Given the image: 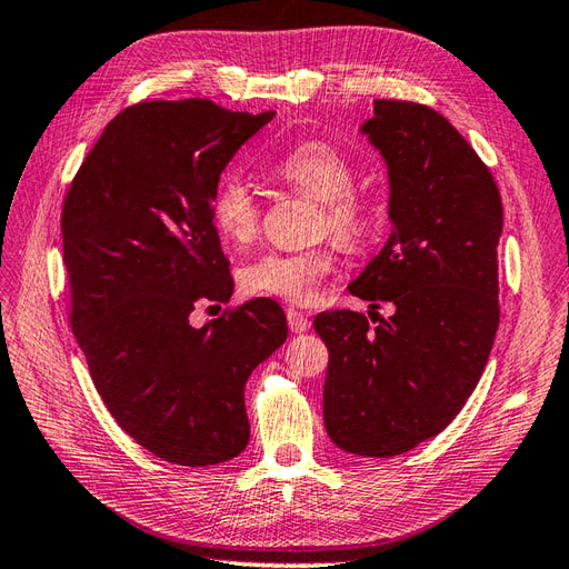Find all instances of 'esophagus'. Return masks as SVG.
I'll list each match as a JSON object with an SVG mask.
<instances>
[{"label":"esophagus","mask_w":569,"mask_h":569,"mask_svg":"<svg viewBox=\"0 0 569 569\" xmlns=\"http://www.w3.org/2000/svg\"><path fill=\"white\" fill-rule=\"evenodd\" d=\"M286 315H288V327H290V331H293V333H305L307 329L312 327L310 317L298 312V310H288Z\"/></svg>","instance_id":"1"}]
</instances>
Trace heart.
Wrapping results in <instances>:
<instances>
[{"label": "heart", "instance_id": "b5f03b06", "mask_svg": "<svg viewBox=\"0 0 569 569\" xmlns=\"http://www.w3.org/2000/svg\"><path fill=\"white\" fill-rule=\"evenodd\" d=\"M273 176L288 188L319 202V231L333 236L340 246L355 248L371 231V209L352 192L355 169L327 142H302L273 167ZM212 223L229 246L242 248L257 236L259 202L252 190L231 176L214 190ZM333 269L329 248L302 252H264L240 269V288L248 296L279 298L288 302L315 300L321 281Z\"/></svg>", "mask_w": 569, "mask_h": 569}]
</instances>
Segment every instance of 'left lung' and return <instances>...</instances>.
I'll use <instances>...</instances> for the list:
<instances>
[{
  "instance_id": "8db88e82",
  "label": "left lung",
  "mask_w": 569,
  "mask_h": 569,
  "mask_svg": "<svg viewBox=\"0 0 569 569\" xmlns=\"http://www.w3.org/2000/svg\"><path fill=\"white\" fill-rule=\"evenodd\" d=\"M388 169V236L348 286L396 312L315 317L329 348L323 427L346 452L393 458L441 433L477 388L498 331L502 204L491 171L441 113L377 100L360 126Z\"/></svg>"
}]
</instances>
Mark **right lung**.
Masks as SVG:
<instances>
[{"label":"right lung","mask_w":569,"mask_h":569,"mask_svg":"<svg viewBox=\"0 0 569 569\" xmlns=\"http://www.w3.org/2000/svg\"><path fill=\"white\" fill-rule=\"evenodd\" d=\"M273 117L209 100L128 107L63 202L71 327L92 383L121 429L173 465L246 450V383L286 343V315L269 298L190 323L198 302L233 296L209 207L226 164Z\"/></svg>","instance_id":"obj_1"}]
</instances>
